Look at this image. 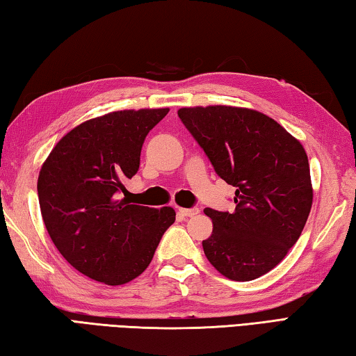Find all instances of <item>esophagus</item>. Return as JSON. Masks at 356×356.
Here are the masks:
<instances>
[{
    "instance_id": "34e87169",
    "label": "esophagus",
    "mask_w": 356,
    "mask_h": 356,
    "mask_svg": "<svg viewBox=\"0 0 356 356\" xmlns=\"http://www.w3.org/2000/svg\"><path fill=\"white\" fill-rule=\"evenodd\" d=\"M200 211H198V207H191V209H184V207H179L178 209V213L179 216H183V217H193V216H197Z\"/></svg>"
}]
</instances>
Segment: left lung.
<instances>
[{"instance_id": "8db88e82", "label": "left lung", "mask_w": 356, "mask_h": 356, "mask_svg": "<svg viewBox=\"0 0 356 356\" xmlns=\"http://www.w3.org/2000/svg\"><path fill=\"white\" fill-rule=\"evenodd\" d=\"M178 118L217 175L236 187L232 212L206 207L207 260L238 282L273 270L296 243L312 209L308 158L276 120L236 106L181 108Z\"/></svg>"}]
</instances>
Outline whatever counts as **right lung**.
I'll use <instances>...</instances> for the list:
<instances>
[{"label":"right lung","mask_w":356,"mask_h":356,"mask_svg":"<svg viewBox=\"0 0 356 356\" xmlns=\"http://www.w3.org/2000/svg\"><path fill=\"white\" fill-rule=\"evenodd\" d=\"M167 113L124 110L86 120L58 140L40 170V209L54 245L97 282L122 285L144 273L175 221L172 207L122 198L145 136Z\"/></svg>","instance_id":"right-lung-1"}]
</instances>
